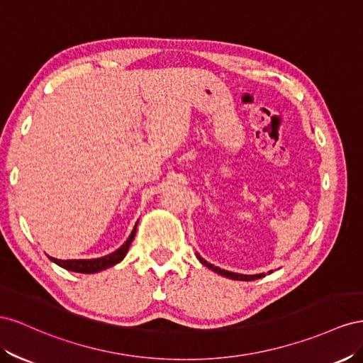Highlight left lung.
Segmentation results:
<instances>
[{
    "label": "left lung",
    "mask_w": 363,
    "mask_h": 363,
    "mask_svg": "<svg viewBox=\"0 0 363 363\" xmlns=\"http://www.w3.org/2000/svg\"><path fill=\"white\" fill-rule=\"evenodd\" d=\"M196 257H198V260L203 264V266H206L208 269H211L213 272H216V274H219V275H222V277H226V278H231V279H237V281H252V279H258V278H262V277H264V274H255V275H243V274H235V272H230V271H225V269H220V267H217V266H213L211 263H208L206 260H203V258L196 252ZM272 272V271H271ZM271 272H267V274H271Z\"/></svg>",
    "instance_id": "left-lung-1"
}]
</instances>
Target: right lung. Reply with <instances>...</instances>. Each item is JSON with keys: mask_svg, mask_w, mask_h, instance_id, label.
Listing matches in <instances>:
<instances>
[{"mask_svg": "<svg viewBox=\"0 0 363 363\" xmlns=\"http://www.w3.org/2000/svg\"><path fill=\"white\" fill-rule=\"evenodd\" d=\"M137 225L133 226V230L129 235V239L124 242L117 251H113L105 257H100V258H91V260H59V258L55 257H48L51 262L56 263L57 266L67 269V271L71 272H79V274H96L100 271H105L108 267L116 266L117 263H120L124 257H126L128 251H129V246L133 240V237H135L137 233Z\"/></svg>", "mask_w": 363, "mask_h": 363, "instance_id": "right-lung-1", "label": "right lung"}]
</instances>
